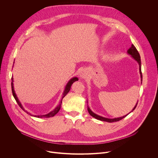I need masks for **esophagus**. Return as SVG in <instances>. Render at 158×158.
I'll list each match as a JSON object with an SVG mask.
<instances>
[{"mask_svg":"<svg viewBox=\"0 0 158 158\" xmlns=\"http://www.w3.org/2000/svg\"><path fill=\"white\" fill-rule=\"evenodd\" d=\"M86 76V72L85 71H82L81 73V77H82V78H85Z\"/></svg>","mask_w":158,"mask_h":158,"instance_id":"34e87169","label":"esophagus"}]
</instances>
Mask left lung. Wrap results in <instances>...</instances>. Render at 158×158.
Masks as SVG:
<instances>
[{
  "label": "left lung",
  "instance_id": "left-lung-1",
  "mask_svg": "<svg viewBox=\"0 0 158 158\" xmlns=\"http://www.w3.org/2000/svg\"><path fill=\"white\" fill-rule=\"evenodd\" d=\"M127 52H128V54L131 55L132 57H133L134 59L138 63L139 66V72H140V75H141V78H142V70H141V60H140V56H139V54L138 51H137V49L136 48L135 45H132L131 47L128 50ZM137 104H136V105L135 106V107L133 108V110H132V111H133L136 108V107L137 106ZM88 111L89 114L92 116V117L95 118L97 120H100L101 121H104V122H114L119 121V120L123 119V118H125L127 115H128V114H127V115L123 116V117H122L110 119V118H104V117H101V116H99V115H97V114H95L94 113H93L92 111H91V110L89 108L88 106Z\"/></svg>",
  "mask_w": 158,
  "mask_h": 158
}]
</instances>
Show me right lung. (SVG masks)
<instances>
[{"label":"right lung","mask_w":158,"mask_h":158,"mask_svg":"<svg viewBox=\"0 0 158 158\" xmlns=\"http://www.w3.org/2000/svg\"><path fill=\"white\" fill-rule=\"evenodd\" d=\"M11 80H12V82H11L12 93H13V97H14L15 99L16 100V102L18 103L19 106L21 107V108H22V109L25 112H26L27 114H30V115H31V116H33V115L29 113H28L27 111H25V110H24V109L23 108V107H22V106L21 103L19 102V99H18L17 97H16V94H15V90H14V88H13V78H11ZM78 81V78H77V77H73V78H72V79H70V80L69 81V82H68L67 85H66V88H65V89H64V92H63V97H62L61 101V102H60V104L58 105V106H57V107H56V108H55L52 111L50 112L49 113H48V114H45V115H37V116H36V115H35V116H34V117H38V118H48V117H53V116H54L56 113H58V111H60V108H61V103H62V100H63V98H64V97H65V95H66V94H67L69 93V92L71 86H72V85L73 84V82H75V81Z\"/></svg>","instance_id":"add662e5"}]
</instances>
